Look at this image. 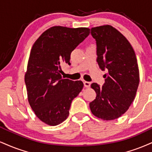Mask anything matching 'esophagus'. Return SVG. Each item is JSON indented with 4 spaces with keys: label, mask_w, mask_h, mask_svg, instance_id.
I'll list each match as a JSON object with an SVG mask.
<instances>
[{
    "label": "esophagus",
    "mask_w": 152,
    "mask_h": 152,
    "mask_svg": "<svg viewBox=\"0 0 152 152\" xmlns=\"http://www.w3.org/2000/svg\"><path fill=\"white\" fill-rule=\"evenodd\" d=\"M83 84H84V86H85L86 88H89L91 86V83H90V82H88V81H84Z\"/></svg>",
    "instance_id": "obj_1"
}]
</instances>
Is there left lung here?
<instances>
[{
    "mask_svg": "<svg viewBox=\"0 0 152 152\" xmlns=\"http://www.w3.org/2000/svg\"><path fill=\"white\" fill-rule=\"evenodd\" d=\"M91 31L96 40L97 62L102 70L107 71L103 86L91 84L96 97L89 104L91 111L103 120H115L129 109L136 96L140 83L136 54L127 38L111 25Z\"/></svg>",
    "mask_w": 152,
    "mask_h": 152,
    "instance_id": "left-lung-1",
    "label": "left lung"
}]
</instances>
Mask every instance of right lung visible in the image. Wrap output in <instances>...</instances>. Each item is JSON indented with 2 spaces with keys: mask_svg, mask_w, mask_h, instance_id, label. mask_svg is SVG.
Returning <instances> with one entry per match:
<instances>
[{
  "mask_svg": "<svg viewBox=\"0 0 152 152\" xmlns=\"http://www.w3.org/2000/svg\"><path fill=\"white\" fill-rule=\"evenodd\" d=\"M90 33L87 27L53 26L34 43L25 74L27 99L36 116L50 126L68 118L74 98L83 87L81 81L61 76V66L70 65L71 53Z\"/></svg>",
  "mask_w": 152,
  "mask_h": 152,
  "instance_id": "add662e5",
  "label": "right lung"
}]
</instances>
